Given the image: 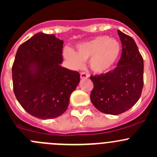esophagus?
Masks as SVG:
<instances>
[{
  "instance_id": "34e87169",
  "label": "esophagus",
  "mask_w": 157,
  "mask_h": 157,
  "mask_svg": "<svg viewBox=\"0 0 157 157\" xmlns=\"http://www.w3.org/2000/svg\"><path fill=\"white\" fill-rule=\"evenodd\" d=\"M89 75L87 74H86L85 72H80V78L82 79H86L88 78Z\"/></svg>"
}]
</instances>
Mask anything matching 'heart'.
Returning <instances> with one entry per match:
<instances>
[{"mask_svg": "<svg viewBox=\"0 0 157 157\" xmlns=\"http://www.w3.org/2000/svg\"><path fill=\"white\" fill-rule=\"evenodd\" d=\"M121 53V45L116 39L100 36L78 44L76 52L64 50V58L72 68H79L89 60L90 69L96 74H105L113 68Z\"/></svg>", "mask_w": 157, "mask_h": 157, "instance_id": "1", "label": "heart"}]
</instances>
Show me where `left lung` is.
<instances>
[{
    "label": "left lung",
    "mask_w": 157,
    "mask_h": 157,
    "mask_svg": "<svg viewBox=\"0 0 157 157\" xmlns=\"http://www.w3.org/2000/svg\"><path fill=\"white\" fill-rule=\"evenodd\" d=\"M122 45L118 66L105 74L90 76V99L101 112L119 115L138 101L144 86V59L134 39L118 30Z\"/></svg>",
    "instance_id": "obj_1"
}]
</instances>
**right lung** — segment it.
<instances>
[{"instance_id": "add662e5", "label": "right lung", "mask_w": 157, "mask_h": 157, "mask_svg": "<svg viewBox=\"0 0 157 157\" xmlns=\"http://www.w3.org/2000/svg\"><path fill=\"white\" fill-rule=\"evenodd\" d=\"M63 42L36 33L17 49L12 66L13 92L23 109L41 119L62 115L80 82V74L61 66Z\"/></svg>"}]
</instances>
